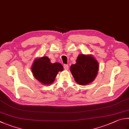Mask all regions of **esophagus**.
Listing matches in <instances>:
<instances>
[{"label": "esophagus", "mask_w": 129, "mask_h": 129, "mask_svg": "<svg viewBox=\"0 0 129 129\" xmlns=\"http://www.w3.org/2000/svg\"><path fill=\"white\" fill-rule=\"evenodd\" d=\"M64 68L65 70H68L69 69V66L68 65L65 64L64 65Z\"/></svg>", "instance_id": "esophagus-1"}]
</instances>
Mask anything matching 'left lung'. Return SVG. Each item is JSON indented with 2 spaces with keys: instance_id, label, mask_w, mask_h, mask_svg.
Masks as SVG:
<instances>
[{
  "instance_id": "1",
  "label": "left lung",
  "mask_w": 129,
  "mask_h": 129,
  "mask_svg": "<svg viewBox=\"0 0 129 129\" xmlns=\"http://www.w3.org/2000/svg\"><path fill=\"white\" fill-rule=\"evenodd\" d=\"M76 63L71 66V72L75 81L85 86L94 81L99 68V62L91 55L79 54Z\"/></svg>"
}]
</instances>
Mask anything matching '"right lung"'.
I'll list each match as a JSON object with an SVG mask.
<instances>
[{
    "instance_id": "1",
    "label": "right lung",
    "mask_w": 129,
    "mask_h": 129,
    "mask_svg": "<svg viewBox=\"0 0 129 129\" xmlns=\"http://www.w3.org/2000/svg\"><path fill=\"white\" fill-rule=\"evenodd\" d=\"M64 68L60 63H51L47 56L36 58L31 66L34 78L44 85L52 84L58 72H62Z\"/></svg>"
}]
</instances>
